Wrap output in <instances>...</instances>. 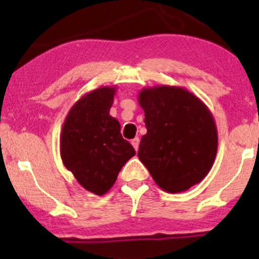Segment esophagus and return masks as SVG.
<instances>
[{"instance_id": "obj_1", "label": "esophagus", "mask_w": 259, "mask_h": 259, "mask_svg": "<svg viewBox=\"0 0 259 259\" xmlns=\"http://www.w3.org/2000/svg\"><path fill=\"white\" fill-rule=\"evenodd\" d=\"M132 145L134 146V148H135L136 151L139 150V145H140V139L139 138H135L132 140Z\"/></svg>"}]
</instances>
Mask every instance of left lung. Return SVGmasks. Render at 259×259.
Segmentation results:
<instances>
[{"instance_id":"1","label":"left lung","mask_w":259,"mask_h":259,"mask_svg":"<svg viewBox=\"0 0 259 259\" xmlns=\"http://www.w3.org/2000/svg\"><path fill=\"white\" fill-rule=\"evenodd\" d=\"M138 100L147 127L138 156L157 185L177 194L203 180L218 150L215 121L208 107L180 86L145 88Z\"/></svg>"}]
</instances>
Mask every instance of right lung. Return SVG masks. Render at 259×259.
<instances>
[{"label":"right lung","mask_w":259,"mask_h":259,"mask_svg":"<svg viewBox=\"0 0 259 259\" xmlns=\"http://www.w3.org/2000/svg\"><path fill=\"white\" fill-rule=\"evenodd\" d=\"M115 86L85 94L65 117L61 133V157L85 190L105 195L114 185L135 150L120 134V124L109 114Z\"/></svg>","instance_id":"obj_1"}]
</instances>
